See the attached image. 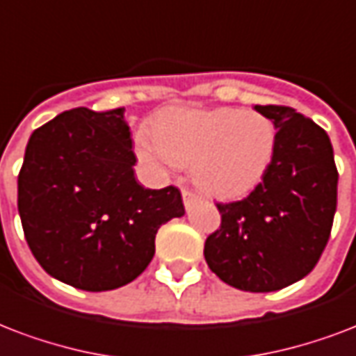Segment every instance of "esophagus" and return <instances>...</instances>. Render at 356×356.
Here are the masks:
<instances>
[{
	"instance_id": "obj_1",
	"label": "esophagus",
	"mask_w": 356,
	"mask_h": 356,
	"mask_svg": "<svg viewBox=\"0 0 356 356\" xmlns=\"http://www.w3.org/2000/svg\"><path fill=\"white\" fill-rule=\"evenodd\" d=\"M197 200H200V196L197 194H194V192H190V190H183V203L184 207H190L192 203H196Z\"/></svg>"
}]
</instances>
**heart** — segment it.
<instances>
[{
	"instance_id": "1",
	"label": "heart",
	"mask_w": 356,
	"mask_h": 356,
	"mask_svg": "<svg viewBox=\"0 0 356 356\" xmlns=\"http://www.w3.org/2000/svg\"><path fill=\"white\" fill-rule=\"evenodd\" d=\"M151 134L138 142L147 166L160 173L192 166L194 181L216 197L246 194L275 156V127L250 110L172 108L154 119Z\"/></svg>"
}]
</instances>
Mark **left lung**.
Listing matches in <instances>:
<instances>
[{
    "label": "left lung",
    "instance_id": "left-lung-1",
    "mask_svg": "<svg viewBox=\"0 0 356 356\" xmlns=\"http://www.w3.org/2000/svg\"><path fill=\"white\" fill-rule=\"evenodd\" d=\"M276 129L275 156L241 202L216 203L220 229L205 241V261L229 286L278 291L302 280L330 237L338 170L329 134L287 106H256Z\"/></svg>",
    "mask_w": 356,
    "mask_h": 356
}]
</instances>
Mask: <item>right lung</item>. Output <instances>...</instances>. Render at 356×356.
Here are the masks:
<instances>
[{
	"instance_id": "add662e5",
	"label": "right lung",
	"mask_w": 356,
	"mask_h": 356,
	"mask_svg": "<svg viewBox=\"0 0 356 356\" xmlns=\"http://www.w3.org/2000/svg\"><path fill=\"white\" fill-rule=\"evenodd\" d=\"M124 108L59 113L29 138L18 175V213L35 259L83 291H110L142 275L162 224L184 214L175 186L134 177Z\"/></svg>"
}]
</instances>
